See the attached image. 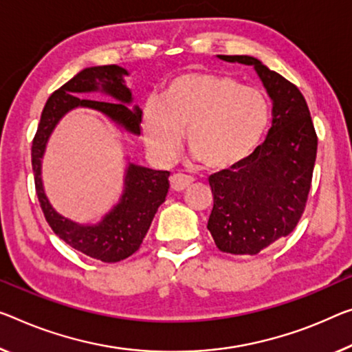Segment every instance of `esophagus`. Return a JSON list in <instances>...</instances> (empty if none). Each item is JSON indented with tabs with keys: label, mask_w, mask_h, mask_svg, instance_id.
Masks as SVG:
<instances>
[{
	"label": "esophagus",
	"mask_w": 352,
	"mask_h": 352,
	"mask_svg": "<svg viewBox=\"0 0 352 352\" xmlns=\"http://www.w3.org/2000/svg\"><path fill=\"white\" fill-rule=\"evenodd\" d=\"M193 182V179L190 176L187 175H182V173H176V175H173L170 177V184H171V188L175 192H182L186 190V188L190 186V184Z\"/></svg>",
	"instance_id": "1"
}]
</instances>
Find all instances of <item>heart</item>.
<instances>
[{
    "label": "heart",
    "mask_w": 352,
    "mask_h": 352,
    "mask_svg": "<svg viewBox=\"0 0 352 352\" xmlns=\"http://www.w3.org/2000/svg\"><path fill=\"white\" fill-rule=\"evenodd\" d=\"M269 124L270 104L261 89L214 72L173 78L162 99L146 100L142 120L146 148L160 164L176 157L186 129L193 157L215 171L245 160L263 142Z\"/></svg>",
    "instance_id": "b5f03b06"
}]
</instances>
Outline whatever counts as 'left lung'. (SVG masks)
Instances as JSON below:
<instances>
[{
  "label": "left lung",
  "instance_id": "1",
  "mask_svg": "<svg viewBox=\"0 0 352 352\" xmlns=\"http://www.w3.org/2000/svg\"><path fill=\"white\" fill-rule=\"evenodd\" d=\"M253 66L272 100V127L245 160L209 176L214 208L208 230L219 250L256 255L288 236L304 214L318 137L297 86L247 55H217Z\"/></svg>",
  "mask_w": 352,
  "mask_h": 352
}]
</instances>
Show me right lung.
Instances as JSON below:
<instances>
[{
	"label": "right lung",
	"mask_w": 352,
	"mask_h": 352,
	"mask_svg": "<svg viewBox=\"0 0 352 352\" xmlns=\"http://www.w3.org/2000/svg\"><path fill=\"white\" fill-rule=\"evenodd\" d=\"M127 75L129 72L124 67L110 64L86 67L70 78L66 85L48 97L31 148L36 193L48 225L59 239L75 250L104 263H118L138 250L155 212L168 193L170 173L129 164L120 203L97 225H80L58 214L48 201L42 184V157L48 138L59 120L67 111L78 107L100 111L122 131L140 135L143 111L137 105L133 110L127 107L133 100L131 89L124 82V77ZM88 92H102L111 96L116 102L91 101L78 96Z\"/></svg>",
	"instance_id": "right-lung-1"
}]
</instances>
